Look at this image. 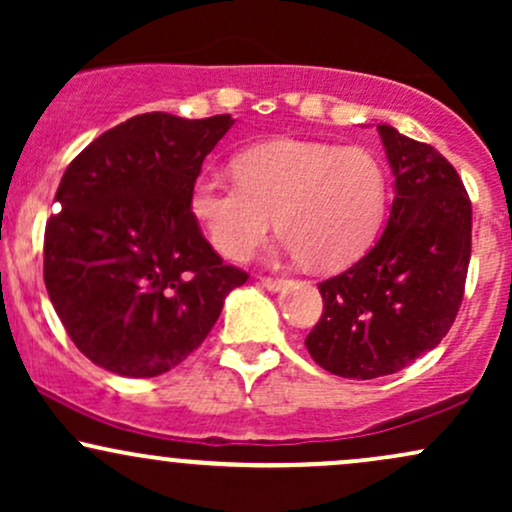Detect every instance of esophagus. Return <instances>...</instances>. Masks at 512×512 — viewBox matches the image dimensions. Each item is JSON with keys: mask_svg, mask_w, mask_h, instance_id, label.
<instances>
[{"mask_svg": "<svg viewBox=\"0 0 512 512\" xmlns=\"http://www.w3.org/2000/svg\"><path fill=\"white\" fill-rule=\"evenodd\" d=\"M260 284L269 291H279L286 286V279H276V276H260Z\"/></svg>", "mask_w": 512, "mask_h": 512, "instance_id": "obj_1", "label": "esophagus"}]
</instances>
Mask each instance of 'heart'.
I'll use <instances>...</instances> for the list:
<instances>
[{
	"label": "heart",
	"instance_id": "1",
	"mask_svg": "<svg viewBox=\"0 0 512 512\" xmlns=\"http://www.w3.org/2000/svg\"><path fill=\"white\" fill-rule=\"evenodd\" d=\"M236 180L202 175L190 211L228 260H245L274 223L313 272H342L373 243L387 202L385 166L361 146L274 139L233 158Z\"/></svg>",
	"mask_w": 512,
	"mask_h": 512
}]
</instances>
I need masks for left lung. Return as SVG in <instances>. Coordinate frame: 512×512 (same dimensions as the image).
<instances>
[{
    "label": "left lung",
    "mask_w": 512,
    "mask_h": 512,
    "mask_svg": "<svg viewBox=\"0 0 512 512\" xmlns=\"http://www.w3.org/2000/svg\"><path fill=\"white\" fill-rule=\"evenodd\" d=\"M395 199L378 243L317 284L322 315L308 354L339 378L373 380L436 349L462 305L472 255V202L431 144L378 125Z\"/></svg>",
    "instance_id": "left-lung-1"
}]
</instances>
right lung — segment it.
Listing matches in <instances>:
<instances>
[{
	"instance_id": "add662e5",
	"label": "right lung",
	"mask_w": 512,
	"mask_h": 512,
	"mask_svg": "<svg viewBox=\"0 0 512 512\" xmlns=\"http://www.w3.org/2000/svg\"><path fill=\"white\" fill-rule=\"evenodd\" d=\"M231 115L129 117L64 170L45 226V289L76 349L125 378L185 361L248 281L202 236L190 192Z\"/></svg>"
}]
</instances>
